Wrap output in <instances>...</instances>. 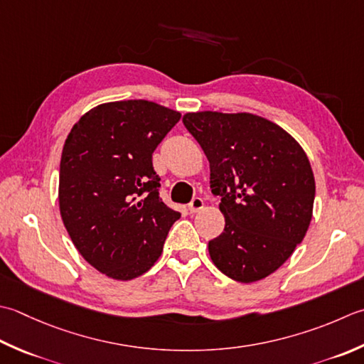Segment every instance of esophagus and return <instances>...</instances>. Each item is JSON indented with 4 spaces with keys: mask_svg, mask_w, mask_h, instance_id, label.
<instances>
[{
    "mask_svg": "<svg viewBox=\"0 0 364 364\" xmlns=\"http://www.w3.org/2000/svg\"><path fill=\"white\" fill-rule=\"evenodd\" d=\"M203 206H205L203 198L196 197V198H192V202L189 203V211L191 213H198V211L203 210Z\"/></svg>",
    "mask_w": 364,
    "mask_h": 364,
    "instance_id": "esophagus-1",
    "label": "esophagus"
}]
</instances>
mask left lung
I'll list each match as a JSON object with an SVG mask.
<instances>
[{
    "mask_svg": "<svg viewBox=\"0 0 364 364\" xmlns=\"http://www.w3.org/2000/svg\"><path fill=\"white\" fill-rule=\"evenodd\" d=\"M210 161L224 232L210 257L230 279L249 284L286 262L309 229L316 181L301 145L254 113L192 112L183 117Z\"/></svg>",
    "mask_w": 364,
    "mask_h": 364,
    "instance_id": "left-lung-1",
    "label": "left lung"
}]
</instances>
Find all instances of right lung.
<instances>
[{
    "label": "right lung",
    "mask_w": 364,
    "mask_h": 364,
    "mask_svg": "<svg viewBox=\"0 0 364 364\" xmlns=\"http://www.w3.org/2000/svg\"><path fill=\"white\" fill-rule=\"evenodd\" d=\"M180 118V112L144 99L105 102L85 113L64 141L63 224L82 257L112 279L146 273L181 216L159 198L151 161Z\"/></svg>",
    "instance_id": "1"
}]
</instances>
